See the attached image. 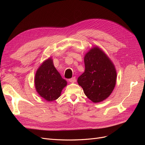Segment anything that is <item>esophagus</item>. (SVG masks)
I'll return each instance as SVG.
<instances>
[{"instance_id":"34e87169","label":"esophagus","mask_w":145,"mask_h":145,"mask_svg":"<svg viewBox=\"0 0 145 145\" xmlns=\"http://www.w3.org/2000/svg\"><path fill=\"white\" fill-rule=\"evenodd\" d=\"M69 82H71V83L76 82V77H74L71 78H69Z\"/></svg>"}]
</instances>
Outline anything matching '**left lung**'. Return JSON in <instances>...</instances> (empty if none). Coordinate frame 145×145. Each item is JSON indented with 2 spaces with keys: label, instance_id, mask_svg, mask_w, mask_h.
<instances>
[{
  "label": "left lung",
  "instance_id": "1",
  "mask_svg": "<svg viewBox=\"0 0 145 145\" xmlns=\"http://www.w3.org/2000/svg\"><path fill=\"white\" fill-rule=\"evenodd\" d=\"M85 71L77 79L86 97L94 103L106 99L114 89L117 72L111 60L97 46L84 56Z\"/></svg>",
  "mask_w": 145,
  "mask_h": 145
}]
</instances>
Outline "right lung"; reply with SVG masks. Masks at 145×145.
Listing matches in <instances>:
<instances>
[{"mask_svg":"<svg viewBox=\"0 0 145 145\" xmlns=\"http://www.w3.org/2000/svg\"><path fill=\"white\" fill-rule=\"evenodd\" d=\"M67 85V82L55 68L51 57L43 61L35 74V88L38 94L47 102L57 99Z\"/></svg>","mask_w":145,"mask_h":145,"instance_id":"1","label":"right lung"}]
</instances>
